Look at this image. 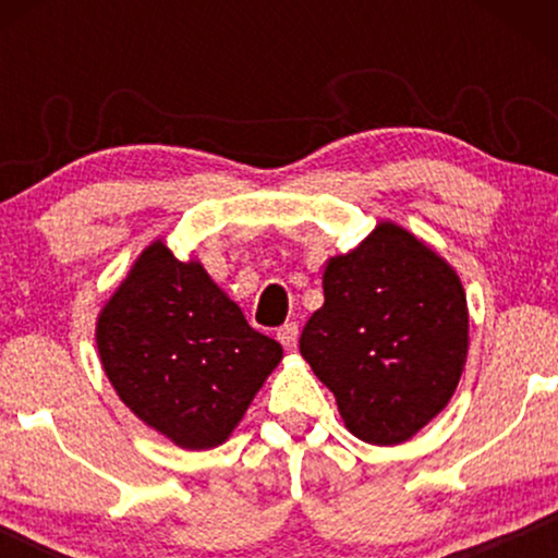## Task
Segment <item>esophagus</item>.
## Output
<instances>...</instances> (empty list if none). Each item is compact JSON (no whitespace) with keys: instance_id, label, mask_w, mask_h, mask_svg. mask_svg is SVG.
I'll list each match as a JSON object with an SVG mask.
<instances>
[{"instance_id":"1","label":"esophagus","mask_w":558,"mask_h":558,"mask_svg":"<svg viewBox=\"0 0 558 558\" xmlns=\"http://www.w3.org/2000/svg\"><path fill=\"white\" fill-rule=\"evenodd\" d=\"M277 338H279V342L287 350H294L296 348V338H300V325H296V323L281 325L279 330H277Z\"/></svg>"}]
</instances>
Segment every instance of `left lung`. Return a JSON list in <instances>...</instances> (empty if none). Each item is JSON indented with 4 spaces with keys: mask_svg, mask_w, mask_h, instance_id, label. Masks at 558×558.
<instances>
[{
    "mask_svg": "<svg viewBox=\"0 0 558 558\" xmlns=\"http://www.w3.org/2000/svg\"><path fill=\"white\" fill-rule=\"evenodd\" d=\"M325 304L300 353L335 393L348 432L401 445L452 399L468 361V300L457 271L407 228L384 220L323 274Z\"/></svg>",
    "mask_w": 558,
    "mask_h": 558,
    "instance_id": "8db88e82",
    "label": "left lung"
}]
</instances>
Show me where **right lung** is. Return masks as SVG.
<instances>
[{
	"label": "right lung",
	"mask_w": 558,
	"mask_h": 558,
	"mask_svg": "<svg viewBox=\"0 0 558 558\" xmlns=\"http://www.w3.org/2000/svg\"><path fill=\"white\" fill-rule=\"evenodd\" d=\"M96 345L119 399L182 449L223 445L281 361L203 264L162 239L104 304Z\"/></svg>",
	"instance_id": "1"
}]
</instances>
